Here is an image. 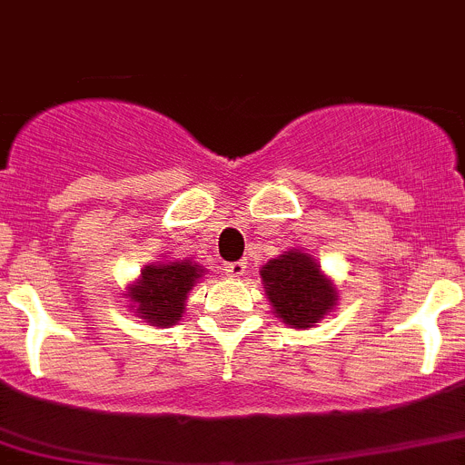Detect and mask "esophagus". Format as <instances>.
Masks as SVG:
<instances>
[{"label": "esophagus", "mask_w": 465, "mask_h": 465, "mask_svg": "<svg viewBox=\"0 0 465 465\" xmlns=\"http://www.w3.org/2000/svg\"><path fill=\"white\" fill-rule=\"evenodd\" d=\"M245 259H238V262H227V263H224V266H223V271L224 272H227V275L229 277H241L242 275V272H245Z\"/></svg>", "instance_id": "34e87169"}]
</instances>
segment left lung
<instances>
[{"instance_id":"1","label":"left lung","mask_w":465,"mask_h":465,"mask_svg":"<svg viewBox=\"0 0 465 465\" xmlns=\"http://www.w3.org/2000/svg\"><path fill=\"white\" fill-rule=\"evenodd\" d=\"M262 280L275 314L293 328L319 323L337 301L331 282L321 275L312 257L301 252H286L268 262L262 271Z\"/></svg>"}]
</instances>
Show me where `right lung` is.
Segmentation results:
<instances>
[{
  "label": "right lung",
  "instance_id": "right-lung-1",
  "mask_svg": "<svg viewBox=\"0 0 465 465\" xmlns=\"http://www.w3.org/2000/svg\"><path fill=\"white\" fill-rule=\"evenodd\" d=\"M197 277H202V268L190 262L146 266L128 296L133 307H137V314L149 319V323L173 325L183 314Z\"/></svg>",
  "mask_w": 465,
  "mask_h": 465
}]
</instances>
